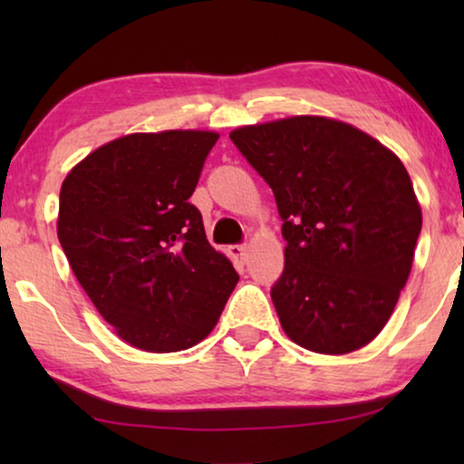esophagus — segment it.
<instances>
[{
    "mask_svg": "<svg viewBox=\"0 0 464 464\" xmlns=\"http://www.w3.org/2000/svg\"><path fill=\"white\" fill-rule=\"evenodd\" d=\"M227 253H230V257L234 259V264L237 266H243L246 262V246L245 245L227 246Z\"/></svg>",
    "mask_w": 464,
    "mask_h": 464,
    "instance_id": "1",
    "label": "esophagus"
}]
</instances>
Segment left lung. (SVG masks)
Masks as SVG:
<instances>
[{"mask_svg":"<svg viewBox=\"0 0 464 464\" xmlns=\"http://www.w3.org/2000/svg\"><path fill=\"white\" fill-rule=\"evenodd\" d=\"M230 139L283 219L285 270L270 291L283 332L321 354L370 344L408 283L422 227L403 162L325 116L240 126Z\"/></svg>","mask_w":464,"mask_h":464,"instance_id":"8db88e82","label":"left lung"}]
</instances>
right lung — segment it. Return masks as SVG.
Segmentation results:
<instances>
[{
  "label": "right lung",
  "instance_id": "right-lung-1",
  "mask_svg": "<svg viewBox=\"0 0 464 464\" xmlns=\"http://www.w3.org/2000/svg\"><path fill=\"white\" fill-rule=\"evenodd\" d=\"M218 139L132 132L91 151L61 186L56 234L69 266L118 338L139 351L198 344L238 283L189 205Z\"/></svg>",
  "mask_w": 464,
  "mask_h": 464
}]
</instances>
